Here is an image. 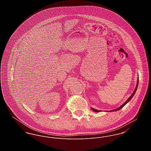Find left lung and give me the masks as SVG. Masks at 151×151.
<instances>
[{"label":"left lung","mask_w":151,"mask_h":151,"mask_svg":"<svg viewBox=\"0 0 151 151\" xmlns=\"http://www.w3.org/2000/svg\"><path fill=\"white\" fill-rule=\"evenodd\" d=\"M138 83H139V79H138V78H137V86H136V88H135V90H134V92H133V93L132 94H131V96L129 97V98L127 99V100L126 101L123 105H122L120 107H119L118 108H117V109H115V110H111L110 111H117V110H120L121 108H123L126 104H127V102H129V101H130V100L132 98V97L134 96V95L135 94V92H136V91H137V86H138ZM93 111H96V112H99V111H100V110H96V109H93V108H91Z\"/></svg>","instance_id":"1"}]
</instances>
